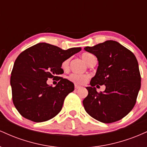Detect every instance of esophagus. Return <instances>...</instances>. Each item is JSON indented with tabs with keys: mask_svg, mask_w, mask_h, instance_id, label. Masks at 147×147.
Returning a JSON list of instances; mask_svg holds the SVG:
<instances>
[{
	"mask_svg": "<svg viewBox=\"0 0 147 147\" xmlns=\"http://www.w3.org/2000/svg\"><path fill=\"white\" fill-rule=\"evenodd\" d=\"M79 88H80V86H77V85L75 86V90H77V89H79Z\"/></svg>",
	"mask_w": 147,
	"mask_h": 147,
	"instance_id": "esophagus-1",
	"label": "esophagus"
}]
</instances>
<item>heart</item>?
Segmentation results:
<instances>
[{"mask_svg":"<svg viewBox=\"0 0 147 147\" xmlns=\"http://www.w3.org/2000/svg\"><path fill=\"white\" fill-rule=\"evenodd\" d=\"M82 57L84 61L88 65L94 59H95V56L90 53L85 52L82 55ZM69 66V59L64 60L61 63V68L64 70H68ZM89 76L88 75H79V74L72 73L68 77V79L70 82H72L77 85H83V84L86 83L88 80Z\"/></svg>","mask_w":147,"mask_h":147,"instance_id":"b5f03b06","label":"heart"}]
</instances>
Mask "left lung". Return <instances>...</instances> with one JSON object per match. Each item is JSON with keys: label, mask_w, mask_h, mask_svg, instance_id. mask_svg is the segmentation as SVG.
<instances>
[{"label": "left lung", "mask_w": 147, "mask_h": 147, "mask_svg": "<svg viewBox=\"0 0 147 147\" xmlns=\"http://www.w3.org/2000/svg\"><path fill=\"white\" fill-rule=\"evenodd\" d=\"M86 51L97 57V72L86 87L88 95L83 101L85 110L92 117L103 123L120 120L134 107L141 86V76L137 59L117 41H106ZM105 85L104 92L94 86Z\"/></svg>", "instance_id": "left-lung-1"}]
</instances>
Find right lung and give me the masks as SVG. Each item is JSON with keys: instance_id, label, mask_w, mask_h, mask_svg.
<instances>
[{"instance_id": "obj_1", "label": "right lung", "mask_w": 147, "mask_h": 147, "mask_svg": "<svg viewBox=\"0 0 147 147\" xmlns=\"http://www.w3.org/2000/svg\"><path fill=\"white\" fill-rule=\"evenodd\" d=\"M81 50L72 48L64 50L40 43L18 55L11 71L10 84L13 104L23 117L42 122L60 112L65 97L75 87L72 82L57 75L63 73L62 62ZM49 78H57L56 87L47 84Z\"/></svg>"}]
</instances>
